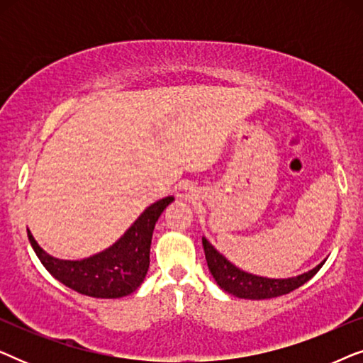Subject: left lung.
I'll return each mask as SVG.
<instances>
[{"instance_id":"8db88e82","label":"left lung","mask_w":363,"mask_h":363,"mask_svg":"<svg viewBox=\"0 0 363 363\" xmlns=\"http://www.w3.org/2000/svg\"><path fill=\"white\" fill-rule=\"evenodd\" d=\"M203 250H205L208 269H210L213 279L216 284L221 287L228 294H233L240 299H272V297H279L284 294H289L297 287L306 284L311 277H314L317 271L320 269L325 259L317 264L314 269L304 272L296 277H287V279H271V277H262L251 274L236 267L233 262L226 259L220 251L215 250L206 238H203Z\"/></svg>"}]
</instances>
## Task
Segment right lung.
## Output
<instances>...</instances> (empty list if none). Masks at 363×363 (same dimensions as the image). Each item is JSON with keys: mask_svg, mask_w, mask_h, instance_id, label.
I'll return each instance as SVG.
<instances>
[{"mask_svg": "<svg viewBox=\"0 0 363 363\" xmlns=\"http://www.w3.org/2000/svg\"><path fill=\"white\" fill-rule=\"evenodd\" d=\"M173 200L167 196L153 203L112 246L84 259H59L48 255L29 230L28 238L43 266L64 286L84 296L117 299L135 292L145 279L153 228Z\"/></svg>", "mask_w": 363, "mask_h": 363, "instance_id": "1", "label": "right lung"}]
</instances>
